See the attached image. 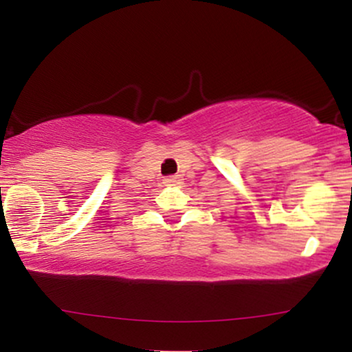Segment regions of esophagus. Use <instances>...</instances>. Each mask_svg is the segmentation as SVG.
I'll list each match as a JSON object with an SVG mask.
<instances>
[{"label": "esophagus", "instance_id": "34e87169", "mask_svg": "<svg viewBox=\"0 0 352 352\" xmlns=\"http://www.w3.org/2000/svg\"><path fill=\"white\" fill-rule=\"evenodd\" d=\"M164 184L167 187H173V185H179L180 184V175H170L164 180Z\"/></svg>", "mask_w": 352, "mask_h": 352}]
</instances>
